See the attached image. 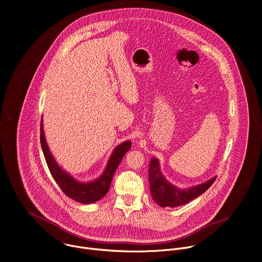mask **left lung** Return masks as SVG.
<instances>
[{
    "instance_id": "left-lung-1",
    "label": "left lung",
    "mask_w": 262,
    "mask_h": 262,
    "mask_svg": "<svg viewBox=\"0 0 262 262\" xmlns=\"http://www.w3.org/2000/svg\"><path fill=\"white\" fill-rule=\"evenodd\" d=\"M148 178L149 185H150V193L155 202L162 207H176L189 203L193 199L202 195L208 190L216 177H212L201 184L192 186V188L180 190L164 177L159 160L154 158L150 161V165H149Z\"/></svg>"
}]
</instances>
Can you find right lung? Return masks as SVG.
Wrapping results in <instances>:
<instances>
[{"mask_svg": "<svg viewBox=\"0 0 262 262\" xmlns=\"http://www.w3.org/2000/svg\"><path fill=\"white\" fill-rule=\"evenodd\" d=\"M40 143L49 170L62 192L69 198L83 204L94 203L100 200L108 192L116 169L121 163L124 155L132 147L130 141H125L118 145L112 152L103 173L93 181L81 182L65 172L54 159L46 140L42 118L40 123Z\"/></svg>", "mask_w": 262, "mask_h": 262, "instance_id": "1", "label": "right lung"}]
</instances>
